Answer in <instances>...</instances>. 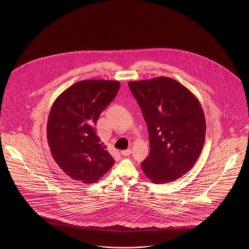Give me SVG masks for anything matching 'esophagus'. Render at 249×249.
I'll return each instance as SVG.
<instances>
[{
  "mask_svg": "<svg viewBox=\"0 0 249 249\" xmlns=\"http://www.w3.org/2000/svg\"><path fill=\"white\" fill-rule=\"evenodd\" d=\"M131 153H132L131 149H128V150H124V151H121V154H122L123 156H128V155H130Z\"/></svg>",
  "mask_w": 249,
  "mask_h": 249,
  "instance_id": "34e87169",
  "label": "esophagus"
}]
</instances>
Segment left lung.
Here are the masks:
<instances>
[{"label":"left lung","mask_w":249,"mask_h":249,"mask_svg":"<svg viewBox=\"0 0 249 249\" xmlns=\"http://www.w3.org/2000/svg\"><path fill=\"white\" fill-rule=\"evenodd\" d=\"M128 87L149 130L150 154L141 164L144 174L156 184L181 178L204 147L205 119L198 98L166 76L130 81Z\"/></svg>","instance_id":"8db88e82"}]
</instances>
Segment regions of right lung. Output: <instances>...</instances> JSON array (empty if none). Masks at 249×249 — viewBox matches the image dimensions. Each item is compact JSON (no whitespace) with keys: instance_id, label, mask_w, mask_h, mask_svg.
Returning a JSON list of instances; mask_svg holds the SVG:
<instances>
[{"instance_id":"right-lung-1","label":"right lung","mask_w":249,"mask_h":249,"mask_svg":"<svg viewBox=\"0 0 249 249\" xmlns=\"http://www.w3.org/2000/svg\"><path fill=\"white\" fill-rule=\"evenodd\" d=\"M120 87L119 81L82 80L54 100L47 121V141L53 160L73 180L94 183L113 166L115 160L95 126Z\"/></svg>"}]
</instances>
